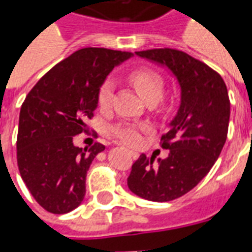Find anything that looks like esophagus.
<instances>
[{
    "instance_id": "obj_1",
    "label": "esophagus",
    "mask_w": 252,
    "mask_h": 252,
    "mask_svg": "<svg viewBox=\"0 0 252 252\" xmlns=\"http://www.w3.org/2000/svg\"><path fill=\"white\" fill-rule=\"evenodd\" d=\"M128 154L131 155V158H132V159H136L137 157H139V154L135 153V151H128Z\"/></svg>"
}]
</instances>
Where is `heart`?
<instances>
[{"label":"heart","mask_w":252,"mask_h":252,"mask_svg":"<svg viewBox=\"0 0 252 252\" xmlns=\"http://www.w3.org/2000/svg\"><path fill=\"white\" fill-rule=\"evenodd\" d=\"M129 82L136 89L137 93L142 95L147 102H158L163 97L164 93V79L163 77L151 68L140 67L135 68L128 74ZM115 97V82L112 79H105L101 83L97 93V102L101 109H109ZM144 126H137L129 123H121L113 126V135L120 139L121 142L129 146H137L142 142V133Z\"/></svg>","instance_id":"heart-1"}]
</instances>
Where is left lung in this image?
Instances as JSON below:
<instances>
[{"mask_svg":"<svg viewBox=\"0 0 252 252\" xmlns=\"http://www.w3.org/2000/svg\"><path fill=\"white\" fill-rule=\"evenodd\" d=\"M136 55L167 67L181 86L178 113L160 139L169 157L155 162L142 154L126 180L132 193L166 202L197 186L217 160L227 140L229 97L220 74L186 52L154 48Z\"/></svg>","mask_w":252,"mask_h":252,"instance_id":"left-lung-1","label":"left lung"}]
</instances>
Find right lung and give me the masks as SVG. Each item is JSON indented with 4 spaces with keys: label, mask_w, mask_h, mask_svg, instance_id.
Segmentation results:
<instances>
[{
    "label": "right lung",
    "mask_w": 252,
    "mask_h": 252,
    "mask_svg": "<svg viewBox=\"0 0 252 252\" xmlns=\"http://www.w3.org/2000/svg\"><path fill=\"white\" fill-rule=\"evenodd\" d=\"M131 52L88 47L78 50L46 72L21 105L17 166L36 202L50 213L75 209L86 193V174L105 146H74L88 132L97 93L113 67Z\"/></svg>",
    "instance_id": "right-lung-1"
}]
</instances>
